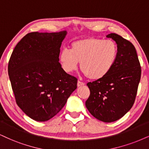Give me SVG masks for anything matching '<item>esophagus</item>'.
I'll return each mask as SVG.
<instances>
[{"label": "esophagus", "instance_id": "obj_1", "mask_svg": "<svg viewBox=\"0 0 149 149\" xmlns=\"http://www.w3.org/2000/svg\"><path fill=\"white\" fill-rule=\"evenodd\" d=\"M84 85H85V84L83 83V82L80 81H78V82H77V86H78V87H81V86H83Z\"/></svg>", "mask_w": 149, "mask_h": 149}]
</instances>
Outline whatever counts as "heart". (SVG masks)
I'll list each match as a JSON object with an SVG mask.
<instances>
[{
    "label": "heart",
    "mask_w": 149,
    "mask_h": 149,
    "mask_svg": "<svg viewBox=\"0 0 149 149\" xmlns=\"http://www.w3.org/2000/svg\"><path fill=\"white\" fill-rule=\"evenodd\" d=\"M117 52V45L111 40L84 38L72 42L70 50L63 49L59 61L65 72L76 70L80 63V68L85 75L92 80H99L113 68Z\"/></svg>",
    "instance_id": "b5f03b06"
}]
</instances>
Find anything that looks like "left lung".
<instances>
[{
	"instance_id": "1",
	"label": "left lung",
	"mask_w": 149,
	"mask_h": 149,
	"mask_svg": "<svg viewBox=\"0 0 149 149\" xmlns=\"http://www.w3.org/2000/svg\"><path fill=\"white\" fill-rule=\"evenodd\" d=\"M106 37L117 44V59L106 77L87 84L91 95L86 106L95 118L113 122L122 118L133 106L141 78V67L136 49L131 42L115 33Z\"/></svg>"
}]
</instances>
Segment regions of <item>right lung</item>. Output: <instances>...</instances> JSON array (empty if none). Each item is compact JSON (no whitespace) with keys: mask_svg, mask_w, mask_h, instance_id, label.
I'll return each instance as SVG.
<instances>
[{"mask_svg":"<svg viewBox=\"0 0 149 149\" xmlns=\"http://www.w3.org/2000/svg\"><path fill=\"white\" fill-rule=\"evenodd\" d=\"M67 31L31 32L17 43L8 64L16 102L29 117L45 122L63 108L77 89V79L59 63Z\"/></svg>","mask_w":149,"mask_h":149,"instance_id":"obj_1","label":"right lung"}]
</instances>
